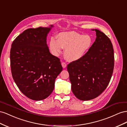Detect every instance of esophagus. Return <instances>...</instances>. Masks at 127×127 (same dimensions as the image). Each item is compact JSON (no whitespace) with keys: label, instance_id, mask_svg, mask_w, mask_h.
Wrapping results in <instances>:
<instances>
[{"label":"esophagus","instance_id":"1","mask_svg":"<svg viewBox=\"0 0 127 127\" xmlns=\"http://www.w3.org/2000/svg\"><path fill=\"white\" fill-rule=\"evenodd\" d=\"M62 66L63 68H65L66 67V64L65 62H62Z\"/></svg>","mask_w":127,"mask_h":127}]
</instances>
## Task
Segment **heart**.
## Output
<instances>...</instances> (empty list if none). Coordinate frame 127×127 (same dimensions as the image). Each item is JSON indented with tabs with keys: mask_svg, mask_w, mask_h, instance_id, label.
Listing matches in <instances>:
<instances>
[{
	"mask_svg": "<svg viewBox=\"0 0 127 127\" xmlns=\"http://www.w3.org/2000/svg\"><path fill=\"white\" fill-rule=\"evenodd\" d=\"M92 37L89 35H82L74 31L61 32L57 35V40L52 38L49 43L50 52L53 55L59 56L65 49L66 60L72 62L81 60L91 47Z\"/></svg>",
	"mask_w": 127,
	"mask_h": 127,
	"instance_id": "heart-1",
	"label": "heart"
}]
</instances>
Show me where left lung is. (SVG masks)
Wrapping results in <instances>:
<instances>
[{
	"instance_id": "left-lung-1",
	"label": "left lung",
	"mask_w": 127,
	"mask_h": 127,
	"mask_svg": "<svg viewBox=\"0 0 127 127\" xmlns=\"http://www.w3.org/2000/svg\"><path fill=\"white\" fill-rule=\"evenodd\" d=\"M95 41L79 61L67 65L71 89L75 97L89 100L100 95L110 81L114 69V50L110 39L99 30Z\"/></svg>"
}]
</instances>
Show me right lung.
<instances>
[{
    "instance_id": "add662e5",
    "label": "right lung",
    "mask_w": 127,
    "mask_h": 127,
    "mask_svg": "<svg viewBox=\"0 0 127 127\" xmlns=\"http://www.w3.org/2000/svg\"><path fill=\"white\" fill-rule=\"evenodd\" d=\"M54 27L30 28L14 40L10 49L12 77L29 98L41 100L53 92L55 79L63 70L59 58L50 54L47 37Z\"/></svg>"
}]
</instances>
